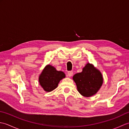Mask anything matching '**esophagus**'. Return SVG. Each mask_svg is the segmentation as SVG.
Listing matches in <instances>:
<instances>
[{"label": "esophagus", "mask_w": 129, "mask_h": 129, "mask_svg": "<svg viewBox=\"0 0 129 129\" xmlns=\"http://www.w3.org/2000/svg\"><path fill=\"white\" fill-rule=\"evenodd\" d=\"M73 74V72H68V76H69V77H71Z\"/></svg>", "instance_id": "1"}]
</instances>
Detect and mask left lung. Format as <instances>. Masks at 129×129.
I'll return each mask as SVG.
<instances>
[{
    "label": "left lung",
    "mask_w": 129,
    "mask_h": 129,
    "mask_svg": "<svg viewBox=\"0 0 129 129\" xmlns=\"http://www.w3.org/2000/svg\"><path fill=\"white\" fill-rule=\"evenodd\" d=\"M78 91L85 97H90L95 95L103 83V75L100 71L94 65L87 62L81 73L73 76Z\"/></svg>",
    "instance_id": "obj_1"
}]
</instances>
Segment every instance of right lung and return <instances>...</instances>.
Segmentation results:
<instances>
[{"label": "right lung", "mask_w": 129, "mask_h": 129, "mask_svg": "<svg viewBox=\"0 0 129 129\" xmlns=\"http://www.w3.org/2000/svg\"><path fill=\"white\" fill-rule=\"evenodd\" d=\"M64 78L65 74L64 72L57 71L53 66L48 64L40 74L39 82L44 91L50 92L56 88L60 81Z\"/></svg>", "instance_id": "1"}]
</instances>
